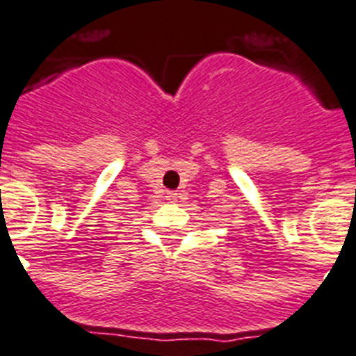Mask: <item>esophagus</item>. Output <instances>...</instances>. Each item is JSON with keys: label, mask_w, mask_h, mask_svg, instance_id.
<instances>
[{"label": "esophagus", "mask_w": 356, "mask_h": 356, "mask_svg": "<svg viewBox=\"0 0 356 356\" xmlns=\"http://www.w3.org/2000/svg\"><path fill=\"white\" fill-rule=\"evenodd\" d=\"M165 198L169 200V202H176V198H178V193H175V191H169Z\"/></svg>", "instance_id": "esophagus-1"}]
</instances>
